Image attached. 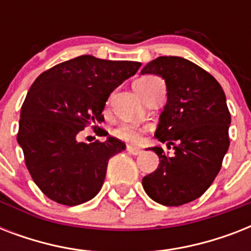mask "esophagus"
Instances as JSON below:
<instances>
[{"mask_svg":"<svg viewBox=\"0 0 251 251\" xmlns=\"http://www.w3.org/2000/svg\"><path fill=\"white\" fill-rule=\"evenodd\" d=\"M126 151L129 153H131V155H139V153H142V150L135 149L133 146H127V147H126Z\"/></svg>","mask_w":251,"mask_h":251,"instance_id":"esophagus-1","label":"esophagus"}]
</instances>
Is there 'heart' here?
Here are the masks:
<instances>
[{
  "mask_svg": "<svg viewBox=\"0 0 251 251\" xmlns=\"http://www.w3.org/2000/svg\"><path fill=\"white\" fill-rule=\"evenodd\" d=\"M153 79H155V76H143V78H139V79L134 82V88H135L138 94L141 95L142 98L145 95V90L150 86V83ZM114 135L122 139V141L129 142V143H138L142 138V130L137 129L134 126L122 125L118 129L114 130Z\"/></svg>",
  "mask_w": 251,
  "mask_h": 251,
  "instance_id": "obj_1",
  "label": "heart"
}]
</instances>
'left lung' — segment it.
<instances>
[{"instance_id": "8db88e82", "label": "left lung", "mask_w": 251, "mask_h": 251, "mask_svg": "<svg viewBox=\"0 0 251 251\" xmlns=\"http://www.w3.org/2000/svg\"><path fill=\"white\" fill-rule=\"evenodd\" d=\"M167 84V104L155 137L175 153L152 147L159 167L142 179L150 198L181 206L199 198L214 182L229 147L230 113L226 94L210 73L182 57L161 56L142 69Z\"/></svg>"}]
</instances>
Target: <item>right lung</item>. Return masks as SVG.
I'll return each instance as SVG.
<instances>
[{"mask_svg": "<svg viewBox=\"0 0 251 251\" xmlns=\"http://www.w3.org/2000/svg\"><path fill=\"white\" fill-rule=\"evenodd\" d=\"M141 65L84 54L53 66L33 82L22 105L17 141L33 182L49 199L76 206L100 191L108 161L125 143L113 137L84 143L76 135L104 121L109 95Z\"/></svg>", "mask_w": 251, "mask_h": 251, "instance_id": "1", "label": "right lung"}]
</instances>
